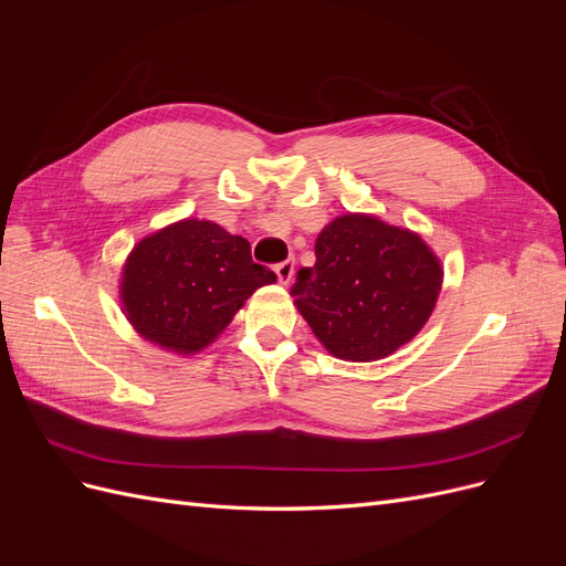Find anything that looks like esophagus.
I'll return each mask as SVG.
<instances>
[{
	"label": "esophagus",
	"instance_id": "esophagus-1",
	"mask_svg": "<svg viewBox=\"0 0 566 566\" xmlns=\"http://www.w3.org/2000/svg\"><path fill=\"white\" fill-rule=\"evenodd\" d=\"M273 271H276V276H279V283L287 285L290 281H293V271H295V262H293V260H285V262H279L276 266H273Z\"/></svg>",
	"mask_w": 566,
	"mask_h": 566
}]
</instances>
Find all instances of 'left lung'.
I'll use <instances>...</instances> for the list:
<instances>
[{"label": "left lung", "mask_w": 566, "mask_h": 566, "mask_svg": "<svg viewBox=\"0 0 566 566\" xmlns=\"http://www.w3.org/2000/svg\"><path fill=\"white\" fill-rule=\"evenodd\" d=\"M443 271L408 229L342 214L316 238V264L297 271L295 304L321 345L345 361H378L430 318Z\"/></svg>", "instance_id": "obj_1"}]
</instances>
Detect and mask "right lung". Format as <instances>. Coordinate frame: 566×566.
Instances as JSON below:
<instances>
[{
	"label": "right lung",
	"instance_id": "1",
	"mask_svg": "<svg viewBox=\"0 0 566 566\" xmlns=\"http://www.w3.org/2000/svg\"><path fill=\"white\" fill-rule=\"evenodd\" d=\"M273 281L276 273L252 262L243 235L212 221L184 219L132 250L119 297L144 339L193 354L227 328L256 287Z\"/></svg>",
	"mask_w": 566,
	"mask_h": 566
}]
</instances>
